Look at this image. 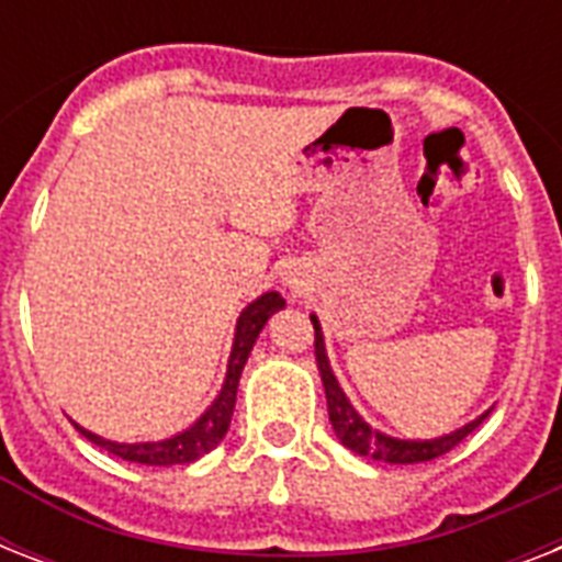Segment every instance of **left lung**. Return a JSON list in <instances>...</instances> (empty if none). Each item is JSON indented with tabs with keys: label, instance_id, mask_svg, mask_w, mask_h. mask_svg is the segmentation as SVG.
<instances>
[{
	"label": "left lung",
	"instance_id": "1",
	"mask_svg": "<svg viewBox=\"0 0 562 562\" xmlns=\"http://www.w3.org/2000/svg\"><path fill=\"white\" fill-rule=\"evenodd\" d=\"M312 326H315V359L317 370H321V379H324V391H326V405H329V423H333L335 435L341 440L347 449H352L356 454H364V458H375V461H387V463H423V461H435L440 454H446L449 449L461 443L463 437L472 435L475 428L481 426V419L487 414H481L475 423L470 426L458 428L452 435L437 437V440H393L387 435H379L373 428L364 423V419L356 414L344 391L335 382L333 370H329V361H326L324 350V335H321V326H317V317H312Z\"/></svg>",
	"mask_w": 562,
	"mask_h": 562
}]
</instances>
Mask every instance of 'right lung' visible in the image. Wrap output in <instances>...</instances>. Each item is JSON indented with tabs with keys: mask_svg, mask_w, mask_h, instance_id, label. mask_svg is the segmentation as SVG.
<instances>
[{
	"mask_svg": "<svg viewBox=\"0 0 562 562\" xmlns=\"http://www.w3.org/2000/svg\"><path fill=\"white\" fill-rule=\"evenodd\" d=\"M282 306H285V300H282L277 291H268V294H262V297L256 300V303H250V306L241 312L236 326V341H233V356H229L227 382L221 387L218 400L210 405V411H206L192 428H187L183 435H175L171 440H162V443H113V440H104V437L92 435L87 428H78L87 440H92V443L101 446V449H108L110 454H116L122 461L145 463V467H171V463L198 461L201 454L215 449V446L221 443V437L227 435L229 419H233V408H236L238 375L245 370V361L247 356H250V350H254L259 333H262L265 321Z\"/></svg>",
	"mask_w": 562,
	"mask_h": 562,
	"instance_id": "right-lung-1",
	"label": "right lung"
}]
</instances>
